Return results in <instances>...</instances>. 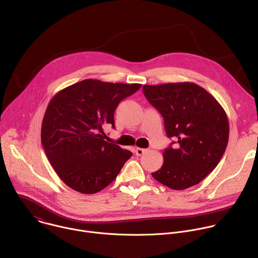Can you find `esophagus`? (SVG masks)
I'll use <instances>...</instances> for the list:
<instances>
[{"mask_svg": "<svg viewBox=\"0 0 258 258\" xmlns=\"http://www.w3.org/2000/svg\"><path fill=\"white\" fill-rule=\"evenodd\" d=\"M135 152H136V154H137L138 156H141V155H143V154L146 152V149H142V148H136Z\"/></svg>", "mask_w": 258, "mask_h": 258, "instance_id": "1", "label": "esophagus"}]
</instances>
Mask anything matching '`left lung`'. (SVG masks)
Returning a JSON list of instances; mask_svg holds the SVG:
<instances>
[{
    "label": "left lung",
    "instance_id": "1",
    "mask_svg": "<svg viewBox=\"0 0 258 258\" xmlns=\"http://www.w3.org/2000/svg\"><path fill=\"white\" fill-rule=\"evenodd\" d=\"M143 93L162 115L168 138L176 140L173 148L164 150L163 164L152 176L178 191L197 185L226 151L230 126L225 109L190 82L145 85Z\"/></svg>",
    "mask_w": 258,
    "mask_h": 258
}]
</instances>
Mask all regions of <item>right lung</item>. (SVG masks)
Masks as SVG:
<instances>
[{
	"label": "right lung",
	"instance_id": "add662e5",
	"mask_svg": "<svg viewBox=\"0 0 258 258\" xmlns=\"http://www.w3.org/2000/svg\"><path fill=\"white\" fill-rule=\"evenodd\" d=\"M142 85L85 80L59 91L49 102L41 139L58 176L72 190L95 194L111 183L133 153L106 142L118 103Z\"/></svg>",
	"mask_w": 258,
	"mask_h": 258
}]
</instances>
